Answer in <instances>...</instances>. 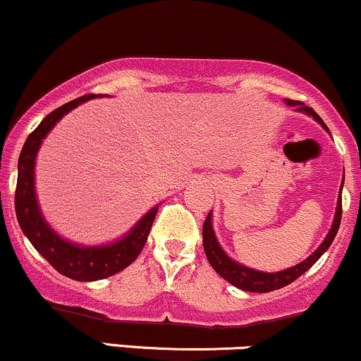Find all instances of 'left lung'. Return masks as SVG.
<instances>
[{"instance_id":"8db88e82","label":"left lung","mask_w":361,"mask_h":361,"mask_svg":"<svg viewBox=\"0 0 361 361\" xmlns=\"http://www.w3.org/2000/svg\"><path fill=\"white\" fill-rule=\"evenodd\" d=\"M285 102H287V105L297 106V110L312 115V117L316 118L319 123H322V127H324L326 130H329V128L326 127V123L322 122V118L319 117V115L312 109H310V106H305L302 102L288 100V98ZM341 188H343V183H341ZM341 215H343V204H341V195H339L338 207H336V217H334L333 227H331L329 234H327L324 243H322L321 246H319L307 259L302 261V263H299V264H295V267L288 268V270H283L279 273H263V271L251 270V268H246V267H243V264L235 263V261L231 259L229 256L222 251V247L219 246L217 239H215L212 222H210L212 219H210V214H209L204 222V227H202V233H204V250H205L207 259H209V263L212 264L214 270L217 271L224 280H227L229 283H233L234 287H238L241 290H247V292H258V293H267V292H271V290H279L281 287H285V285L295 281L300 275H304V273L307 271L319 258H321L322 252H324L327 247L331 246V243H333L334 238H336L339 224H341Z\"/></svg>"}]
</instances>
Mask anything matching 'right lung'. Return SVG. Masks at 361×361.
<instances>
[{
  "instance_id": "right-lung-1",
  "label": "right lung",
  "mask_w": 361,
  "mask_h": 361,
  "mask_svg": "<svg viewBox=\"0 0 361 361\" xmlns=\"http://www.w3.org/2000/svg\"><path fill=\"white\" fill-rule=\"evenodd\" d=\"M91 98H94L93 93L64 103L59 109L51 111L39 123V127L28 135L18 157V180H16L15 192L16 219H18L20 227H22L28 241L34 244L35 250L61 275L78 281L106 279V276L115 275V273L127 268L130 263H134L147 241L149 231H151V226L157 214V207H154L140 219L137 226L126 238L120 239L118 243L110 244V246L98 247H81L64 241L45 224L42 215H40L34 190V166L37 151H39L42 139L49 134V130L68 111L76 109L82 102L91 100Z\"/></svg>"
}]
</instances>
